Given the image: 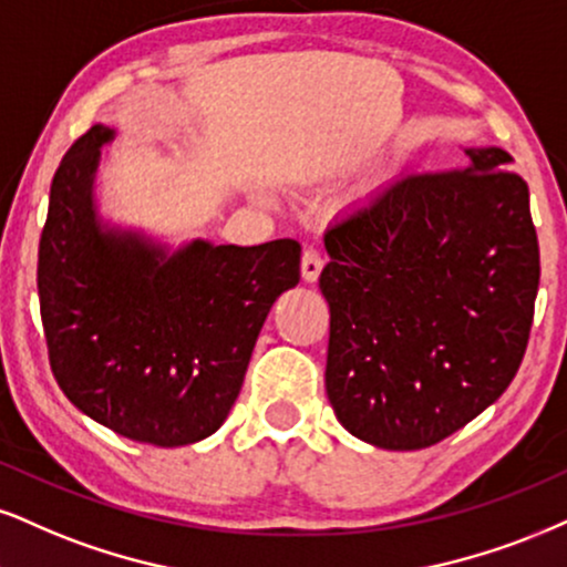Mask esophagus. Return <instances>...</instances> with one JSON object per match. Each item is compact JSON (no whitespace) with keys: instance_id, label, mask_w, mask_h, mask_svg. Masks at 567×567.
<instances>
[{"instance_id":"esophagus-1","label":"esophagus","mask_w":567,"mask_h":567,"mask_svg":"<svg viewBox=\"0 0 567 567\" xmlns=\"http://www.w3.org/2000/svg\"><path fill=\"white\" fill-rule=\"evenodd\" d=\"M323 255H320L318 249H305L302 251V278L307 284H312V281H318V276H320V270H323Z\"/></svg>"}]
</instances>
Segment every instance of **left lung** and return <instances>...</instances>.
<instances>
[{
	"instance_id": "8db88e82",
	"label": "left lung",
	"mask_w": 567,
	"mask_h": 567,
	"mask_svg": "<svg viewBox=\"0 0 567 567\" xmlns=\"http://www.w3.org/2000/svg\"><path fill=\"white\" fill-rule=\"evenodd\" d=\"M408 173L326 230V394L381 450H425L502 396L539 291L528 186L499 146Z\"/></svg>"
}]
</instances>
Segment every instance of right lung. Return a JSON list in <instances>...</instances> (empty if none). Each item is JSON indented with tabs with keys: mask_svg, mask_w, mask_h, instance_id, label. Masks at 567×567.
Wrapping results in <instances>:
<instances>
[{
	"mask_svg": "<svg viewBox=\"0 0 567 567\" xmlns=\"http://www.w3.org/2000/svg\"><path fill=\"white\" fill-rule=\"evenodd\" d=\"M107 125L62 157L39 241L49 365L65 396L134 442L209 436L239 396L257 333L299 284L295 239L257 247L192 241L167 255L134 230L104 228L94 173Z\"/></svg>",
	"mask_w": 567,
	"mask_h": 567,
	"instance_id": "add662e5",
	"label": "right lung"
}]
</instances>
